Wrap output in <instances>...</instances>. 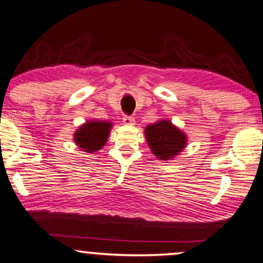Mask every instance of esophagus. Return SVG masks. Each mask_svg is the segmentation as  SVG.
<instances>
[{
    "instance_id": "1",
    "label": "esophagus",
    "mask_w": 263,
    "mask_h": 263,
    "mask_svg": "<svg viewBox=\"0 0 263 263\" xmlns=\"http://www.w3.org/2000/svg\"><path fill=\"white\" fill-rule=\"evenodd\" d=\"M122 121H123V123H125V125L132 126V125H135V117H132V116H123L122 117Z\"/></svg>"
}]
</instances>
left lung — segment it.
Returning <instances> with one entry per match:
<instances>
[{
  "label": "left lung",
  "instance_id": "8db88e82",
  "mask_svg": "<svg viewBox=\"0 0 263 263\" xmlns=\"http://www.w3.org/2000/svg\"><path fill=\"white\" fill-rule=\"evenodd\" d=\"M144 136L151 152L161 161H171L185 148L188 137L170 120H159L146 126Z\"/></svg>",
  "mask_w": 263,
  "mask_h": 263
}]
</instances>
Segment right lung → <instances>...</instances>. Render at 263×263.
Segmentation results:
<instances>
[{"mask_svg": "<svg viewBox=\"0 0 263 263\" xmlns=\"http://www.w3.org/2000/svg\"><path fill=\"white\" fill-rule=\"evenodd\" d=\"M112 128V122L102 120H87L74 134V142L86 153L98 152L106 144Z\"/></svg>", "mask_w": 263, "mask_h": 263, "instance_id": "add662e5", "label": "right lung"}]
</instances>
